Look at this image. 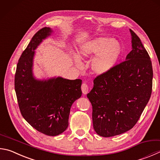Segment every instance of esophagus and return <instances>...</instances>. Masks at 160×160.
Returning a JSON list of instances; mask_svg holds the SVG:
<instances>
[{
  "label": "esophagus",
  "instance_id": "1",
  "mask_svg": "<svg viewBox=\"0 0 160 160\" xmlns=\"http://www.w3.org/2000/svg\"><path fill=\"white\" fill-rule=\"evenodd\" d=\"M81 89H82V92L84 94H88L89 88H88V85H87L86 83H82V86H81Z\"/></svg>",
  "mask_w": 160,
  "mask_h": 160
}]
</instances>
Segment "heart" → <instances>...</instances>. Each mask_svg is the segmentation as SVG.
<instances>
[{
	"label": "heart",
	"mask_w": 160,
	"mask_h": 160,
	"mask_svg": "<svg viewBox=\"0 0 160 160\" xmlns=\"http://www.w3.org/2000/svg\"><path fill=\"white\" fill-rule=\"evenodd\" d=\"M120 52V46L117 42L109 38H99L82 46L79 50V57H89L97 54L92 60V68L96 73L104 74L114 66ZM76 64L81 66L80 61L76 60Z\"/></svg>",
	"instance_id": "b5f03b06"
}]
</instances>
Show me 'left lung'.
Returning a JSON list of instances; mask_svg holds the SVG:
<instances>
[{"mask_svg":"<svg viewBox=\"0 0 160 160\" xmlns=\"http://www.w3.org/2000/svg\"><path fill=\"white\" fill-rule=\"evenodd\" d=\"M130 32L132 50L126 60L96 77L94 87L87 95L92 106L93 127L103 137L133 128L152 93L150 57L137 35Z\"/></svg>","mask_w":160,"mask_h":160,"instance_id":"obj_1","label":"left lung"}]
</instances>
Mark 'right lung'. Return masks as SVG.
Wrapping results in <instances>:
<instances>
[{
	"label": "right lung",
	"instance_id": "add662e5",
	"mask_svg": "<svg viewBox=\"0 0 160 160\" xmlns=\"http://www.w3.org/2000/svg\"><path fill=\"white\" fill-rule=\"evenodd\" d=\"M51 32L50 28H41L23 52L17 63L14 89L23 118L39 132L54 136L67 129L71 107L82 95V80L61 77L38 80L33 78L34 50Z\"/></svg>",
	"mask_w": 160,
	"mask_h": 160
}]
</instances>
